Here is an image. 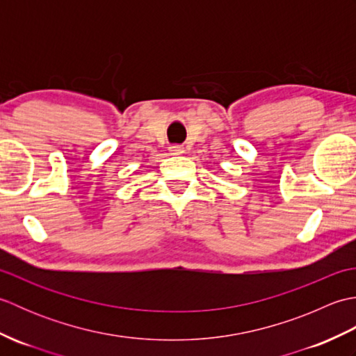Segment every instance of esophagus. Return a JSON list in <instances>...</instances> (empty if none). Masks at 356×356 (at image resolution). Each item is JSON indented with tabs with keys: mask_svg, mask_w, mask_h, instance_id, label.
<instances>
[{
	"mask_svg": "<svg viewBox=\"0 0 356 356\" xmlns=\"http://www.w3.org/2000/svg\"><path fill=\"white\" fill-rule=\"evenodd\" d=\"M170 153L171 154H174V156H177V154H182L184 151H185V148L182 147V145H170Z\"/></svg>",
	"mask_w": 356,
	"mask_h": 356,
	"instance_id": "obj_1",
	"label": "esophagus"
}]
</instances>
